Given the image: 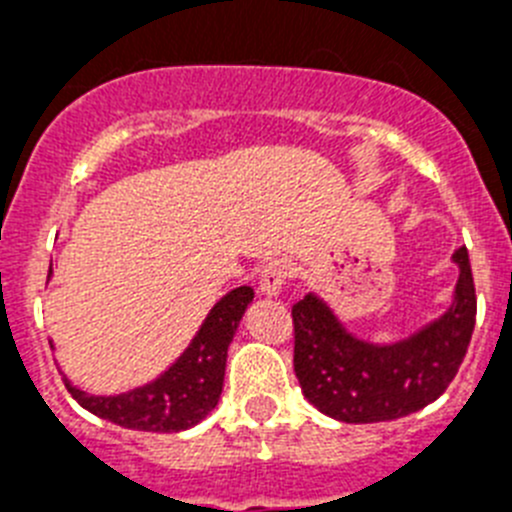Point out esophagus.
<instances>
[{
  "mask_svg": "<svg viewBox=\"0 0 512 512\" xmlns=\"http://www.w3.org/2000/svg\"><path fill=\"white\" fill-rule=\"evenodd\" d=\"M289 279V264L284 259H274L261 269L259 292L264 297H277L282 292L284 282Z\"/></svg>",
  "mask_w": 512,
  "mask_h": 512,
  "instance_id": "obj_1",
  "label": "esophagus"
}]
</instances>
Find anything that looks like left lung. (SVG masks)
Wrapping results in <instances>:
<instances>
[{"mask_svg": "<svg viewBox=\"0 0 512 512\" xmlns=\"http://www.w3.org/2000/svg\"><path fill=\"white\" fill-rule=\"evenodd\" d=\"M454 264L459 282L449 310L387 346L351 336L312 292L297 302L292 307L295 374L307 402L341 423H379L405 418L438 400L459 372L477 318L467 248L454 251Z\"/></svg>", "mask_w": 512, "mask_h": 512, "instance_id": "1", "label": "left lung"}]
</instances>
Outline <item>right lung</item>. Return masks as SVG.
<instances>
[{
  "label": "right lung",
  "instance_id": "1",
  "mask_svg": "<svg viewBox=\"0 0 512 512\" xmlns=\"http://www.w3.org/2000/svg\"><path fill=\"white\" fill-rule=\"evenodd\" d=\"M251 300V287L228 292L212 307L187 351L161 377L143 387L122 395H87L63 377L66 390L81 408L122 428L148 433L187 431L205 420L220 400L228 346Z\"/></svg>",
  "mask_w": 512,
  "mask_h": 512
}]
</instances>
